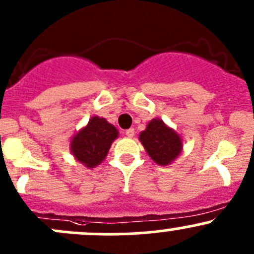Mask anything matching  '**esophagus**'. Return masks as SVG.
I'll return each mask as SVG.
<instances>
[{
  "mask_svg": "<svg viewBox=\"0 0 254 254\" xmlns=\"http://www.w3.org/2000/svg\"><path fill=\"white\" fill-rule=\"evenodd\" d=\"M125 135H127V137H132L135 135V129H132V127H130V129L125 130Z\"/></svg>",
  "mask_w": 254,
  "mask_h": 254,
  "instance_id": "34e87169",
  "label": "esophagus"
}]
</instances>
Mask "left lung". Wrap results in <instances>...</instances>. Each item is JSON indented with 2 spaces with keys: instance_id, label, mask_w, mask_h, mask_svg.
<instances>
[{
  "instance_id": "left-lung-1",
  "label": "left lung",
  "mask_w": 254,
  "mask_h": 254,
  "mask_svg": "<svg viewBox=\"0 0 254 254\" xmlns=\"http://www.w3.org/2000/svg\"><path fill=\"white\" fill-rule=\"evenodd\" d=\"M139 139L148 156L161 166L172 163L183 148L181 136L157 118L148 123Z\"/></svg>"
}]
</instances>
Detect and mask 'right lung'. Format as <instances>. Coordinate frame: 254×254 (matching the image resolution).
<instances>
[{
    "label": "right lung",
    "mask_w": 254,
    "mask_h": 254,
    "mask_svg": "<svg viewBox=\"0 0 254 254\" xmlns=\"http://www.w3.org/2000/svg\"><path fill=\"white\" fill-rule=\"evenodd\" d=\"M118 134L117 127L104 118L92 117L88 124L72 137L70 150L78 162L87 168H94L108 155Z\"/></svg>",
    "instance_id": "obj_1"
}]
</instances>
